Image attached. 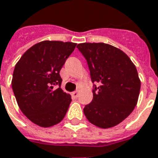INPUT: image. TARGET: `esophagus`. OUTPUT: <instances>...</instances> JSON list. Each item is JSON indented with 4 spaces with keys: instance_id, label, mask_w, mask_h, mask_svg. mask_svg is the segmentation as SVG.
I'll list each match as a JSON object with an SVG mask.
<instances>
[{
    "instance_id": "34e87169",
    "label": "esophagus",
    "mask_w": 158,
    "mask_h": 158,
    "mask_svg": "<svg viewBox=\"0 0 158 158\" xmlns=\"http://www.w3.org/2000/svg\"><path fill=\"white\" fill-rule=\"evenodd\" d=\"M78 94H79V91H78V90H76V91H74L71 93V97H72L73 99H77V97H78Z\"/></svg>"
}]
</instances>
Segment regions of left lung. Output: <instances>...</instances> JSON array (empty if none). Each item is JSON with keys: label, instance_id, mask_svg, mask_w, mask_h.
I'll return each mask as SVG.
<instances>
[{"label": "left lung", "instance_id": "obj_1", "mask_svg": "<svg viewBox=\"0 0 158 158\" xmlns=\"http://www.w3.org/2000/svg\"><path fill=\"white\" fill-rule=\"evenodd\" d=\"M94 85V98L83 109L92 124L101 128L116 126L134 110L140 80L134 63L120 49L106 43H80Z\"/></svg>", "mask_w": 158, "mask_h": 158}]
</instances>
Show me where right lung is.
<instances>
[{
    "label": "right lung",
    "instance_id": "obj_1",
    "mask_svg": "<svg viewBox=\"0 0 158 158\" xmlns=\"http://www.w3.org/2000/svg\"><path fill=\"white\" fill-rule=\"evenodd\" d=\"M77 43L43 41L20 58L13 70L12 88L21 111L40 127L63 120L71 97L61 89L59 71Z\"/></svg>",
    "mask_w": 158,
    "mask_h": 158
}]
</instances>
